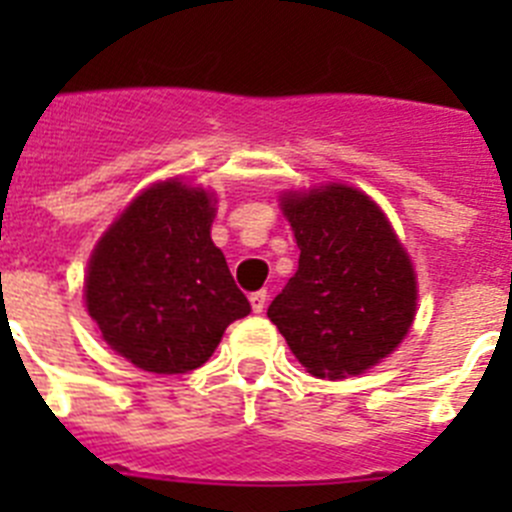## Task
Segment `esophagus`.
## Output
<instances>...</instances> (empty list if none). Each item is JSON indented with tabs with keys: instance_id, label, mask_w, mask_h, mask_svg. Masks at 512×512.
Returning <instances> with one entry per match:
<instances>
[{
	"instance_id": "34e87169",
	"label": "esophagus",
	"mask_w": 512,
	"mask_h": 512,
	"mask_svg": "<svg viewBox=\"0 0 512 512\" xmlns=\"http://www.w3.org/2000/svg\"><path fill=\"white\" fill-rule=\"evenodd\" d=\"M248 300H251L253 312H264V307H266V289H259V292H253V295L248 297Z\"/></svg>"
}]
</instances>
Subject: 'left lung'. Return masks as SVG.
Instances as JSON below:
<instances>
[{
	"label": "left lung",
	"instance_id": "1",
	"mask_svg": "<svg viewBox=\"0 0 512 512\" xmlns=\"http://www.w3.org/2000/svg\"><path fill=\"white\" fill-rule=\"evenodd\" d=\"M282 210L300 266L266 315L312 377L372 369L408 336L418 302L413 264L390 220L346 184L284 194Z\"/></svg>",
	"mask_w": 512,
	"mask_h": 512
}]
</instances>
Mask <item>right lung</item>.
I'll return each instance as SVG.
<instances>
[{
	"label": "right lung",
	"mask_w": 512,
	"mask_h": 512,
	"mask_svg": "<svg viewBox=\"0 0 512 512\" xmlns=\"http://www.w3.org/2000/svg\"><path fill=\"white\" fill-rule=\"evenodd\" d=\"M212 217L210 192L169 179L140 192L94 248L87 310L112 351L138 369L192 372L251 312L212 243Z\"/></svg>",
	"instance_id": "add662e5"
}]
</instances>
